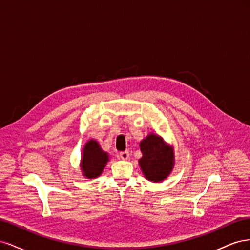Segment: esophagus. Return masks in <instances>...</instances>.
Segmentation results:
<instances>
[{"instance_id": "34e87169", "label": "esophagus", "mask_w": 250, "mask_h": 250, "mask_svg": "<svg viewBox=\"0 0 250 250\" xmlns=\"http://www.w3.org/2000/svg\"><path fill=\"white\" fill-rule=\"evenodd\" d=\"M120 157L122 160H128L129 158V152L128 151H122V152H120Z\"/></svg>"}]
</instances>
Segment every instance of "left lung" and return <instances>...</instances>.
<instances>
[{"mask_svg":"<svg viewBox=\"0 0 250 250\" xmlns=\"http://www.w3.org/2000/svg\"><path fill=\"white\" fill-rule=\"evenodd\" d=\"M140 147L143 157L139 163L146 178L157 183L167 177L174 165L172 149L155 134L148 135L141 142Z\"/></svg>","mask_w":250,"mask_h":250,"instance_id":"obj_1","label":"left lung"}]
</instances>
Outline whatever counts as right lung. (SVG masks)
<instances>
[{
	"label": "right lung",
	"mask_w": 250,
	"mask_h": 250,
	"mask_svg": "<svg viewBox=\"0 0 250 250\" xmlns=\"http://www.w3.org/2000/svg\"><path fill=\"white\" fill-rule=\"evenodd\" d=\"M108 162V155L102 151L99 144L90 140L83 149L81 169L83 175L87 178H96L102 173L105 165Z\"/></svg>",
	"instance_id": "right-lung-1"
}]
</instances>
